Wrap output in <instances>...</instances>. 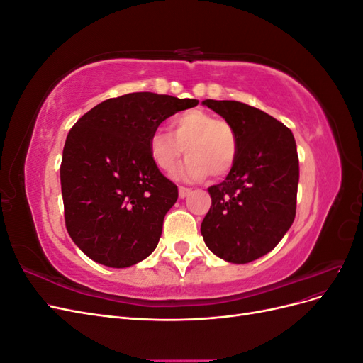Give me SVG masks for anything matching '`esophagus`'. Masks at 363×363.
Returning a JSON list of instances; mask_svg holds the SVG:
<instances>
[{
    "label": "esophagus",
    "mask_w": 363,
    "mask_h": 363,
    "mask_svg": "<svg viewBox=\"0 0 363 363\" xmlns=\"http://www.w3.org/2000/svg\"><path fill=\"white\" fill-rule=\"evenodd\" d=\"M191 192H192V191H191L189 188H183V186H180V188H179L180 199H186V196H188Z\"/></svg>",
    "instance_id": "esophagus-1"
}]
</instances>
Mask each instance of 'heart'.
Instances as JSON below:
<instances>
[{"instance_id": "b5f03b06", "label": "heart", "mask_w": 363, "mask_h": 363, "mask_svg": "<svg viewBox=\"0 0 363 363\" xmlns=\"http://www.w3.org/2000/svg\"><path fill=\"white\" fill-rule=\"evenodd\" d=\"M171 133L155 130L148 138L151 160L163 172H172L184 155L188 156L175 177L184 182H201L208 174L223 177L238 155L233 127L204 111H189L171 121Z\"/></svg>"}]
</instances>
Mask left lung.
I'll use <instances>...</instances> for the list:
<instances>
[{"mask_svg": "<svg viewBox=\"0 0 363 363\" xmlns=\"http://www.w3.org/2000/svg\"><path fill=\"white\" fill-rule=\"evenodd\" d=\"M233 127L238 155L225 180L211 186L201 235L215 256L248 263L265 256L291 228L300 167L292 131L239 101L204 100Z\"/></svg>", "mask_w": 363, "mask_h": 363, "instance_id": "1", "label": "left lung"}]
</instances>
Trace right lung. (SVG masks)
Here are the masks:
<instances>
[{"mask_svg": "<svg viewBox=\"0 0 363 363\" xmlns=\"http://www.w3.org/2000/svg\"><path fill=\"white\" fill-rule=\"evenodd\" d=\"M196 104L191 98L135 92L100 103L74 124L60 184L65 224L87 257L127 268L156 250L179 191L151 160L148 138L164 119Z\"/></svg>", "mask_w": 363, "mask_h": 363, "instance_id": "1", "label": "right lung"}]
</instances>
